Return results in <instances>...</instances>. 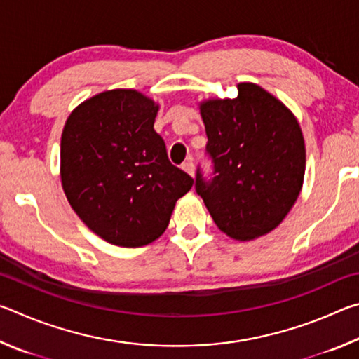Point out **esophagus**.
<instances>
[{"instance_id":"obj_1","label":"esophagus","mask_w":359,"mask_h":359,"mask_svg":"<svg viewBox=\"0 0 359 359\" xmlns=\"http://www.w3.org/2000/svg\"><path fill=\"white\" fill-rule=\"evenodd\" d=\"M182 168H184V171L190 174L191 177H193V175H194V165H193L191 158H188V160L184 163V166H182Z\"/></svg>"}]
</instances>
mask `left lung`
Listing matches in <instances>:
<instances>
[{
	"label": "left lung",
	"instance_id": "1",
	"mask_svg": "<svg viewBox=\"0 0 359 359\" xmlns=\"http://www.w3.org/2000/svg\"><path fill=\"white\" fill-rule=\"evenodd\" d=\"M233 100L199 104L214 177L198 168L194 188L229 238L252 241L276 229L296 203L306 145L293 112L257 83H238Z\"/></svg>",
	"mask_w": 359,
	"mask_h": 359
}]
</instances>
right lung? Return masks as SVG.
<instances>
[{"mask_svg":"<svg viewBox=\"0 0 359 359\" xmlns=\"http://www.w3.org/2000/svg\"><path fill=\"white\" fill-rule=\"evenodd\" d=\"M158 104L117 88L79 104L62 135V185L87 226L118 247H142L165 233L193 179L169 161L154 130Z\"/></svg>","mask_w":359,"mask_h":359,"instance_id":"1","label":"right lung"}]
</instances>
